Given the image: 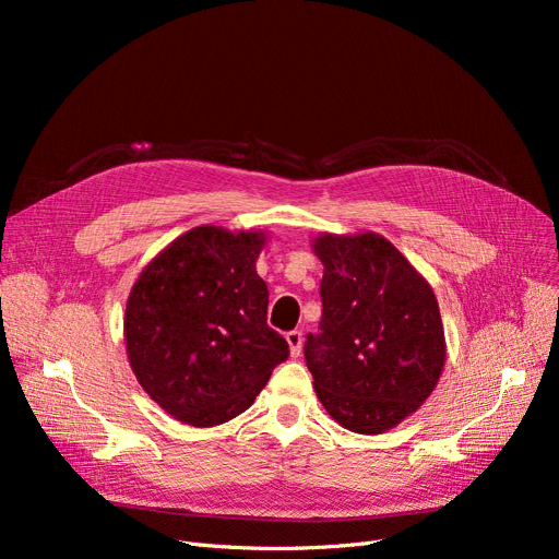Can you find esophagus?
<instances>
[{
  "instance_id": "obj_1",
  "label": "esophagus",
  "mask_w": 559,
  "mask_h": 559,
  "mask_svg": "<svg viewBox=\"0 0 559 559\" xmlns=\"http://www.w3.org/2000/svg\"><path fill=\"white\" fill-rule=\"evenodd\" d=\"M287 344H289V356L292 358H299L301 356V346H304V333L301 331H289L285 335Z\"/></svg>"
}]
</instances>
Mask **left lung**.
<instances>
[{"label": "left lung", "instance_id": "obj_1", "mask_svg": "<svg viewBox=\"0 0 559 559\" xmlns=\"http://www.w3.org/2000/svg\"><path fill=\"white\" fill-rule=\"evenodd\" d=\"M319 333L304 356L314 392L346 430L380 435L421 407L447 362L430 283L383 235L321 233Z\"/></svg>", "mask_w": 559, "mask_h": 559}]
</instances>
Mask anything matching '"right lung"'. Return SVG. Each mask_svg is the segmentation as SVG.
<instances>
[{
  "label": "right lung",
  "instance_id": "add662e5",
  "mask_svg": "<svg viewBox=\"0 0 559 559\" xmlns=\"http://www.w3.org/2000/svg\"><path fill=\"white\" fill-rule=\"evenodd\" d=\"M262 230L197 226L169 242L131 287L129 365L167 415L211 428L242 415L289 348L267 326L255 260Z\"/></svg>",
  "mask_w": 559,
  "mask_h": 559
}]
</instances>
